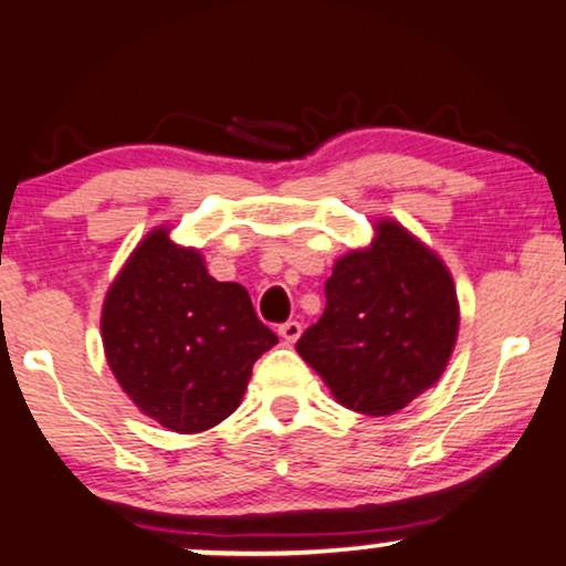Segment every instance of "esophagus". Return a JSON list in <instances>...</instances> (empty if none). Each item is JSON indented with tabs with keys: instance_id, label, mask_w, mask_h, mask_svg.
I'll return each instance as SVG.
<instances>
[{
	"instance_id": "34e87169",
	"label": "esophagus",
	"mask_w": 566,
	"mask_h": 566,
	"mask_svg": "<svg viewBox=\"0 0 566 566\" xmlns=\"http://www.w3.org/2000/svg\"><path fill=\"white\" fill-rule=\"evenodd\" d=\"M300 334H303V324H300V321H287V324L279 326V336H282L287 345H295V342L300 339Z\"/></svg>"
}]
</instances>
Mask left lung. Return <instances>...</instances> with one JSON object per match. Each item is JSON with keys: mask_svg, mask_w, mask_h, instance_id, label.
<instances>
[{"mask_svg": "<svg viewBox=\"0 0 566 566\" xmlns=\"http://www.w3.org/2000/svg\"><path fill=\"white\" fill-rule=\"evenodd\" d=\"M460 332L454 279L439 253L399 221L347 250L326 279L324 316L297 353L347 410L395 415L439 381Z\"/></svg>", "mask_w": 566, "mask_h": 566, "instance_id": "obj_1", "label": "left lung"}]
</instances>
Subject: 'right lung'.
<instances>
[{"label": "right lung", "instance_id": "add662e5", "mask_svg": "<svg viewBox=\"0 0 566 566\" xmlns=\"http://www.w3.org/2000/svg\"><path fill=\"white\" fill-rule=\"evenodd\" d=\"M102 342L143 415L175 433H200L238 410L253 363L279 339L242 284L217 282L200 250L177 245L159 224L106 290Z\"/></svg>", "mask_w": 566, "mask_h": 566}]
</instances>
